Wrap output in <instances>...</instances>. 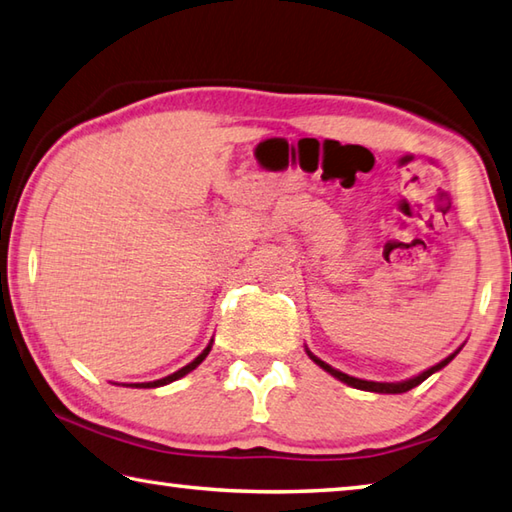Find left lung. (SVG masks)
I'll return each instance as SVG.
<instances>
[{"label": "left lung", "instance_id": "1", "mask_svg": "<svg viewBox=\"0 0 512 512\" xmlns=\"http://www.w3.org/2000/svg\"><path fill=\"white\" fill-rule=\"evenodd\" d=\"M306 353H309V358L315 362V365H320L324 371H329V374H331L333 378H338V380H342V383H347V385L356 387V389H362V392H376V394H403V392H410V389H414L416 385H421L425 378H430V376L434 374V371H439V369H443L445 365H448V362H450L454 356H457L459 349L454 351V353H450V356L445 358V360H441L439 365H434V367H430V369H425L423 374H418V376H414V378H410V380H403V383H374V380L353 378V376H349V374H342V371H338V369H333L331 365H327V362H322L320 358H315L309 349H306Z\"/></svg>", "mask_w": 512, "mask_h": 512}]
</instances>
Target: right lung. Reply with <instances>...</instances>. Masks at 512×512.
<instances>
[{"label": "right lung", "instance_id": "1", "mask_svg": "<svg viewBox=\"0 0 512 512\" xmlns=\"http://www.w3.org/2000/svg\"><path fill=\"white\" fill-rule=\"evenodd\" d=\"M210 349H212V340H210V345L203 349L197 358H194L190 365H185V367H181L179 371H174V374H170V376H165V378H161V380H152V383H129V387H143V389H147V387H163V385H167V383H174V380H179V378H183L185 374H190L192 369H197L203 360H206V356L210 353Z\"/></svg>", "mask_w": 512, "mask_h": 512}]
</instances>
